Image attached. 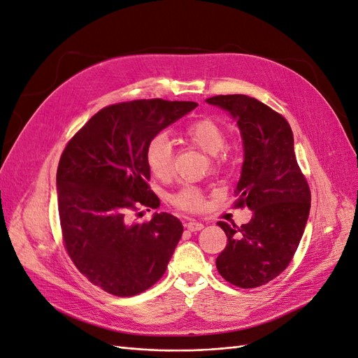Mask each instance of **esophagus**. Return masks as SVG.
Listing matches in <instances>:
<instances>
[{
    "mask_svg": "<svg viewBox=\"0 0 358 358\" xmlns=\"http://www.w3.org/2000/svg\"><path fill=\"white\" fill-rule=\"evenodd\" d=\"M187 229L189 231H200L204 229V225L201 222H197V221H189L187 222Z\"/></svg>",
    "mask_w": 358,
    "mask_h": 358,
    "instance_id": "34e87169",
    "label": "esophagus"
}]
</instances>
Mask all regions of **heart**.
<instances>
[{"label": "heart", "instance_id": "obj_1", "mask_svg": "<svg viewBox=\"0 0 358 358\" xmlns=\"http://www.w3.org/2000/svg\"><path fill=\"white\" fill-rule=\"evenodd\" d=\"M182 137L188 143L212 155L213 167H222L230 161V150L225 146V129L213 119H197L182 128ZM146 164L152 175L161 180H167L175 171L173 149L169 138L162 134L155 136L146 146ZM176 208L187 212H200L206 206L204 191L197 185H183L170 197Z\"/></svg>", "mask_w": 358, "mask_h": 358}]
</instances>
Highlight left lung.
<instances>
[{"label":"left lung","mask_w":358,"mask_h":358,"mask_svg":"<svg viewBox=\"0 0 358 358\" xmlns=\"http://www.w3.org/2000/svg\"><path fill=\"white\" fill-rule=\"evenodd\" d=\"M206 101L237 119L245 161L234 206H248L254 212L251 221L241 227L218 222L227 234V246L216 258V268L236 287H262L282 273L294 257L309 216L310 189L282 115L242 94L216 95Z\"/></svg>","instance_id":"1"}]
</instances>
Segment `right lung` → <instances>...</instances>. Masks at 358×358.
<instances>
[{
	"label": "right lung",
	"mask_w": 358,
	"mask_h": 358,
	"mask_svg": "<svg viewBox=\"0 0 358 358\" xmlns=\"http://www.w3.org/2000/svg\"><path fill=\"white\" fill-rule=\"evenodd\" d=\"M196 107L161 99L110 104L64 149L57 171L62 243L79 272L109 294H140L166 273L182 222L166 212L131 222V213L159 206L148 183V143Z\"/></svg>",
	"instance_id": "obj_1"
}]
</instances>
